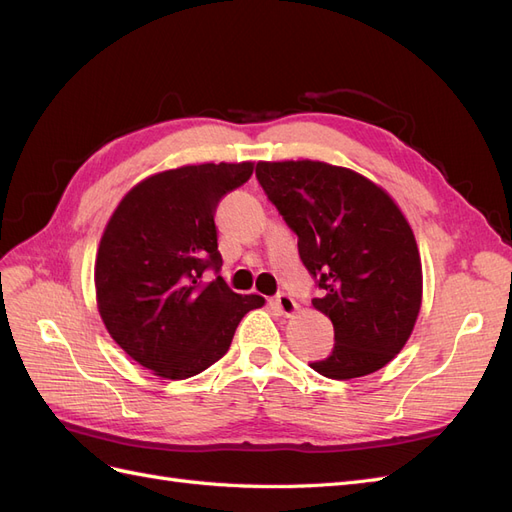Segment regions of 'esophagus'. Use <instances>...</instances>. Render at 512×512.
Returning a JSON list of instances; mask_svg holds the SVG:
<instances>
[{"instance_id": "esophagus-1", "label": "esophagus", "mask_w": 512, "mask_h": 512, "mask_svg": "<svg viewBox=\"0 0 512 512\" xmlns=\"http://www.w3.org/2000/svg\"><path fill=\"white\" fill-rule=\"evenodd\" d=\"M275 307H277V312L284 314V316H292L299 309L297 301H294L290 294H286V292L277 294V297H275Z\"/></svg>"}]
</instances>
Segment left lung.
Returning <instances> with one entry per match:
<instances>
[{
    "mask_svg": "<svg viewBox=\"0 0 512 512\" xmlns=\"http://www.w3.org/2000/svg\"><path fill=\"white\" fill-rule=\"evenodd\" d=\"M258 183L299 237L312 305L335 346L309 363L324 378L374 374L406 346L421 309V256L404 213L376 183L324 162H258Z\"/></svg>",
    "mask_w": 512,
    "mask_h": 512,
    "instance_id": "8db88e82",
    "label": "left lung"
}]
</instances>
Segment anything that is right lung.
Segmentation results:
<instances>
[{"label": "right lung", "instance_id": "1", "mask_svg": "<svg viewBox=\"0 0 512 512\" xmlns=\"http://www.w3.org/2000/svg\"><path fill=\"white\" fill-rule=\"evenodd\" d=\"M252 162L198 164L153 175L123 196L96 258L104 327L136 363L185 380L228 352L241 318L265 305L222 280L215 209ZM211 268L216 280L202 282Z\"/></svg>", "mask_w": 512, "mask_h": 512}]
</instances>
